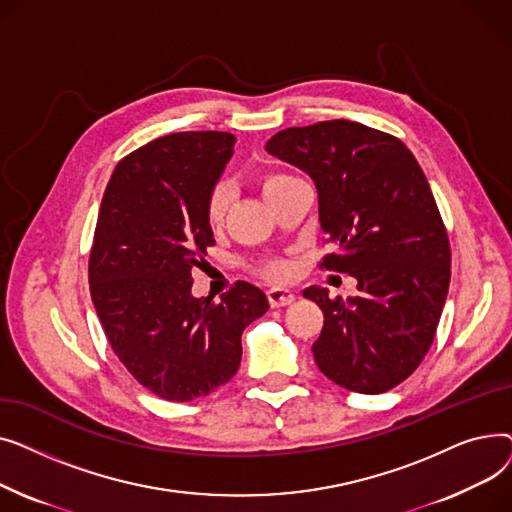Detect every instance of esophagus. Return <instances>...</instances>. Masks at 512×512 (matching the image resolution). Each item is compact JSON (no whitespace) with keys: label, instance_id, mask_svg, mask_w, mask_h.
Segmentation results:
<instances>
[{"label":"esophagus","instance_id":"obj_1","mask_svg":"<svg viewBox=\"0 0 512 512\" xmlns=\"http://www.w3.org/2000/svg\"><path fill=\"white\" fill-rule=\"evenodd\" d=\"M267 299H270V305L272 307H286L290 305L294 299V292L290 288H284V286H272L270 290H267Z\"/></svg>","mask_w":512,"mask_h":512}]
</instances>
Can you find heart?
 I'll return each instance as SVG.
<instances>
[{
	"label": "heart",
	"instance_id": "1",
	"mask_svg": "<svg viewBox=\"0 0 512 512\" xmlns=\"http://www.w3.org/2000/svg\"><path fill=\"white\" fill-rule=\"evenodd\" d=\"M286 178H290V176H282V174L267 176V178L263 180V195H265L267 191H272V188H274L276 184L284 182ZM226 205H228V191H226V186H222V184L215 186L213 191H211V195H209V199H207V207H205L207 220H209L211 226H218V224L222 222L224 213H226ZM265 274L270 276V278H276V280L286 278V276L290 274V263H288V261H272V263H267V265H265Z\"/></svg>",
	"mask_w": 512,
	"mask_h": 512
}]
</instances>
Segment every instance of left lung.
Wrapping results in <instances>:
<instances>
[{"mask_svg": "<svg viewBox=\"0 0 512 512\" xmlns=\"http://www.w3.org/2000/svg\"><path fill=\"white\" fill-rule=\"evenodd\" d=\"M265 151L309 174L319 228L338 249L321 265L357 280L346 301L303 290L324 311L319 371L346 390L388 392L427 355L450 284L448 236L421 166L392 134L351 120L280 130Z\"/></svg>", "mask_w": 512, "mask_h": 512, "instance_id": "1", "label": "left lung"}]
</instances>
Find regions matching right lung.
<instances>
[{
  "mask_svg": "<svg viewBox=\"0 0 512 512\" xmlns=\"http://www.w3.org/2000/svg\"><path fill=\"white\" fill-rule=\"evenodd\" d=\"M230 132H176L132 151L103 193L89 259L95 311L132 378L188 402L238 371L245 328L270 309L236 282L222 301L193 297V267L215 245L207 199L234 153Z\"/></svg>",
  "mask_w": 512,
  "mask_h": 512,
  "instance_id": "add662e5",
  "label": "right lung"
}]
</instances>
